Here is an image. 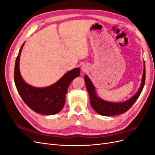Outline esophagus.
<instances>
[{"label":"esophagus","mask_w":155,"mask_h":155,"mask_svg":"<svg viewBox=\"0 0 155 155\" xmlns=\"http://www.w3.org/2000/svg\"><path fill=\"white\" fill-rule=\"evenodd\" d=\"M87 69H88V67L87 66L86 64H83V65H82V67H81V70H82V72H86L87 70Z\"/></svg>","instance_id":"1"}]
</instances>
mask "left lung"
Segmentation results:
<instances>
[{"label": "left lung", "mask_w": 155, "mask_h": 155, "mask_svg": "<svg viewBox=\"0 0 155 155\" xmlns=\"http://www.w3.org/2000/svg\"><path fill=\"white\" fill-rule=\"evenodd\" d=\"M85 79L86 87L90 97V102L93 109L94 110L97 114L102 116H114L125 113L127 111L132 105L137 101L138 97L141 94L145 81V65L144 62V68L142 75V80L141 85L138 92L135 94L131 97L130 99L121 103H112L107 101H105L98 97L96 93L95 87H94L91 79L87 76L84 77Z\"/></svg>", "instance_id": "1"}]
</instances>
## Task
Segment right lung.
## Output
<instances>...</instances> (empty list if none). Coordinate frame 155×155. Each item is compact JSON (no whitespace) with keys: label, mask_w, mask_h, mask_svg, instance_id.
Wrapping results in <instances>:
<instances>
[{"label":"right lung","mask_w":155,"mask_h":155,"mask_svg":"<svg viewBox=\"0 0 155 155\" xmlns=\"http://www.w3.org/2000/svg\"><path fill=\"white\" fill-rule=\"evenodd\" d=\"M24 45L22 44L18 52L14 69V81L17 91L25 104L37 113L45 115L58 114L64 105L65 96L70 83L80 75V68L70 70L49 87H32L23 80L19 70V59Z\"/></svg>","instance_id":"obj_1"}]
</instances>
